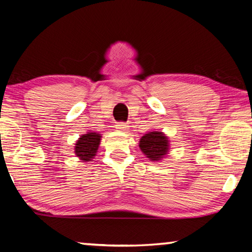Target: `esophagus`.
<instances>
[{"mask_svg":"<svg viewBox=\"0 0 252 252\" xmlns=\"http://www.w3.org/2000/svg\"><path fill=\"white\" fill-rule=\"evenodd\" d=\"M129 126L126 122H117L116 127L118 130H126V127Z\"/></svg>","mask_w":252,"mask_h":252,"instance_id":"34e87169","label":"esophagus"}]
</instances>
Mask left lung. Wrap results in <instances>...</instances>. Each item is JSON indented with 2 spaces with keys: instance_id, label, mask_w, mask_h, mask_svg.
I'll return each instance as SVG.
<instances>
[{
  "instance_id": "obj_1",
  "label": "left lung",
  "mask_w": 252,
  "mask_h": 252,
  "mask_svg": "<svg viewBox=\"0 0 252 252\" xmlns=\"http://www.w3.org/2000/svg\"><path fill=\"white\" fill-rule=\"evenodd\" d=\"M140 149L149 159L159 161L169 150L168 138L162 132L153 131L143 135L140 140Z\"/></svg>"
}]
</instances>
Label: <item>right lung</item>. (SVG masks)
Here are the masks:
<instances>
[{
	"label": "right lung",
	"mask_w": 252,
	"mask_h": 252,
	"mask_svg": "<svg viewBox=\"0 0 252 252\" xmlns=\"http://www.w3.org/2000/svg\"><path fill=\"white\" fill-rule=\"evenodd\" d=\"M101 135L95 132H88V134L81 135V138L75 143V155L83 162L91 161L95 156L99 148Z\"/></svg>",
	"instance_id": "1"
}]
</instances>
